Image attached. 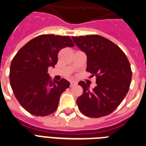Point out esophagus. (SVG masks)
Returning a JSON list of instances; mask_svg holds the SVG:
<instances>
[{
  "instance_id": "obj_1",
  "label": "esophagus",
  "mask_w": 146,
  "mask_h": 146,
  "mask_svg": "<svg viewBox=\"0 0 146 146\" xmlns=\"http://www.w3.org/2000/svg\"><path fill=\"white\" fill-rule=\"evenodd\" d=\"M76 82H71L70 84V88L76 86Z\"/></svg>"
}]
</instances>
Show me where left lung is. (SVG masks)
I'll return each mask as SVG.
<instances>
[{"label":"left lung","mask_w":146,"mask_h":146,"mask_svg":"<svg viewBox=\"0 0 146 146\" xmlns=\"http://www.w3.org/2000/svg\"><path fill=\"white\" fill-rule=\"evenodd\" d=\"M75 44L87 55V70L96 78L92 90L84 82L83 94L76 100L79 111L91 118L110 114L128 92L132 71L124 52L117 44L99 35L73 36Z\"/></svg>","instance_id":"1"}]
</instances>
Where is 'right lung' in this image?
<instances>
[{
    "instance_id": "obj_1",
    "label": "right lung",
    "mask_w": 146,
    "mask_h": 146,
    "mask_svg": "<svg viewBox=\"0 0 146 146\" xmlns=\"http://www.w3.org/2000/svg\"><path fill=\"white\" fill-rule=\"evenodd\" d=\"M73 46L69 36L44 34L30 40L15 56L9 70L11 87L29 113L44 117L56 111L60 96L70 82L64 79L51 80L48 67H55L60 50Z\"/></svg>"
}]
</instances>
